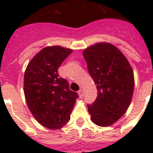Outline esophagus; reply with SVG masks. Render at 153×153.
I'll use <instances>...</instances> for the list:
<instances>
[{
	"instance_id": "34e87169",
	"label": "esophagus",
	"mask_w": 153,
	"mask_h": 153,
	"mask_svg": "<svg viewBox=\"0 0 153 153\" xmlns=\"http://www.w3.org/2000/svg\"><path fill=\"white\" fill-rule=\"evenodd\" d=\"M78 94H79V98H82V97H83V94H84L83 90H82V89H80V90L79 91V92H78Z\"/></svg>"
}]
</instances>
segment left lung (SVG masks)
I'll list each match as a JSON object with an SVG mask.
<instances>
[{
  "label": "left lung",
  "mask_w": 153,
  "mask_h": 153,
  "mask_svg": "<svg viewBox=\"0 0 153 153\" xmlns=\"http://www.w3.org/2000/svg\"><path fill=\"white\" fill-rule=\"evenodd\" d=\"M82 54L98 90L96 100L87 105L91 120L97 126H111L130 105L134 90L133 70L125 55L108 43L93 45Z\"/></svg>",
  "instance_id": "left-lung-1"
}]
</instances>
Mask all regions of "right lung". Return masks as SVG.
<instances>
[{
    "mask_svg": "<svg viewBox=\"0 0 153 153\" xmlns=\"http://www.w3.org/2000/svg\"><path fill=\"white\" fill-rule=\"evenodd\" d=\"M72 50L47 47L28 63L25 73L24 91L32 115L44 127L55 129L70 121L79 94L70 90L67 79L58 73L60 65Z\"/></svg>",
    "mask_w": 153,
    "mask_h": 153,
    "instance_id": "1",
    "label": "right lung"
}]
</instances>
